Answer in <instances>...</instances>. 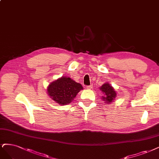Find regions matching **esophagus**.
<instances>
[{
	"mask_svg": "<svg viewBox=\"0 0 159 159\" xmlns=\"http://www.w3.org/2000/svg\"><path fill=\"white\" fill-rule=\"evenodd\" d=\"M92 87H93L92 85H87V86H86V89H92Z\"/></svg>",
	"mask_w": 159,
	"mask_h": 159,
	"instance_id": "1",
	"label": "esophagus"
}]
</instances>
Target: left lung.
Instances as JSON below:
<instances>
[{
	"mask_svg": "<svg viewBox=\"0 0 159 159\" xmlns=\"http://www.w3.org/2000/svg\"><path fill=\"white\" fill-rule=\"evenodd\" d=\"M100 90L102 91L104 96L102 97V99L107 103L113 102L116 97V93L113 87L108 83L104 84L101 87Z\"/></svg>",
	"mask_w": 159,
	"mask_h": 159,
	"instance_id": "left-lung-1",
	"label": "left lung"
}]
</instances>
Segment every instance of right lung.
<instances>
[{
    "label": "right lung",
    "mask_w": 159,
    "mask_h": 159,
    "mask_svg": "<svg viewBox=\"0 0 159 159\" xmlns=\"http://www.w3.org/2000/svg\"><path fill=\"white\" fill-rule=\"evenodd\" d=\"M81 89L83 87L80 84L63 76L48 85L47 93L57 103L66 105L72 102Z\"/></svg>",
    "instance_id": "1"
}]
</instances>
